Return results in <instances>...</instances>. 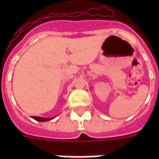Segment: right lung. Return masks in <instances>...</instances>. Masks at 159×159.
Segmentation results:
<instances>
[{"label":"right lung","mask_w":159,"mask_h":159,"mask_svg":"<svg viewBox=\"0 0 159 159\" xmlns=\"http://www.w3.org/2000/svg\"><path fill=\"white\" fill-rule=\"evenodd\" d=\"M32 118L34 119L35 120L39 121V122H44V121H48L53 120V118H43V117H39V116H32Z\"/></svg>","instance_id":"1"}]
</instances>
